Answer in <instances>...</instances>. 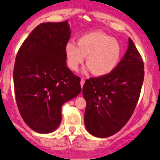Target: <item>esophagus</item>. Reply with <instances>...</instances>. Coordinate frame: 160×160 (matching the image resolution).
Instances as JSON below:
<instances>
[{
  "instance_id": "obj_1",
  "label": "esophagus",
  "mask_w": 160,
  "mask_h": 160,
  "mask_svg": "<svg viewBox=\"0 0 160 160\" xmlns=\"http://www.w3.org/2000/svg\"><path fill=\"white\" fill-rule=\"evenodd\" d=\"M84 82H85V80H84V78H81V80H80V86H81L82 88V86H83Z\"/></svg>"
}]
</instances>
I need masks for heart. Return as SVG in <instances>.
<instances>
[{
	"label": "heart",
	"instance_id": "obj_1",
	"mask_svg": "<svg viewBox=\"0 0 160 160\" xmlns=\"http://www.w3.org/2000/svg\"><path fill=\"white\" fill-rule=\"evenodd\" d=\"M68 67L77 71L84 62L87 69L95 76L104 77L111 74L120 63L122 47L118 41L99 31L87 32L78 39V44L68 42L65 47Z\"/></svg>",
	"mask_w": 160,
	"mask_h": 160
}]
</instances>
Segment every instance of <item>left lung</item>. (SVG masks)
<instances>
[{
	"label": "left lung",
	"instance_id": "obj_1",
	"mask_svg": "<svg viewBox=\"0 0 160 160\" xmlns=\"http://www.w3.org/2000/svg\"><path fill=\"white\" fill-rule=\"evenodd\" d=\"M144 68L140 53L128 38L127 51L113 72L86 80L82 88L86 102L84 122L92 135L110 137L126 124L140 96Z\"/></svg>",
	"mask_w": 160,
	"mask_h": 160
}]
</instances>
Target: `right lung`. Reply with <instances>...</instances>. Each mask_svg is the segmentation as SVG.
I'll return each instance as SVG.
<instances>
[{"instance_id": "obj_1", "label": "right lung", "mask_w": 160, "mask_h": 160, "mask_svg": "<svg viewBox=\"0 0 160 160\" xmlns=\"http://www.w3.org/2000/svg\"><path fill=\"white\" fill-rule=\"evenodd\" d=\"M71 33L68 21L40 24L16 55V104L25 123L38 133L54 132L61 122L62 105L81 92L80 78L66 63Z\"/></svg>"}]
</instances>
